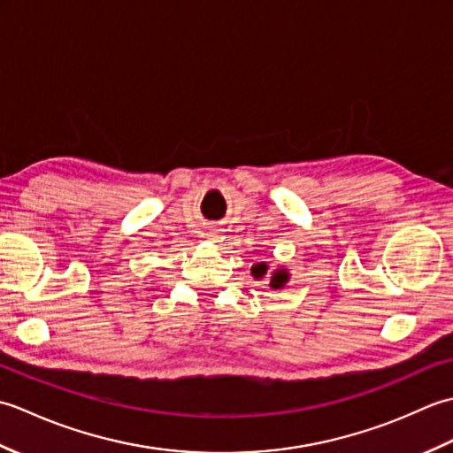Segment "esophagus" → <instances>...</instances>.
I'll return each instance as SVG.
<instances>
[{
    "label": "esophagus",
    "instance_id": "34e87169",
    "mask_svg": "<svg viewBox=\"0 0 453 453\" xmlns=\"http://www.w3.org/2000/svg\"><path fill=\"white\" fill-rule=\"evenodd\" d=\"M206 237L210 239V242H214V243H216L218 239H219V237H218V234H216V229H211V232H208V234H206Z\"/></svg>",
    "mask_w": 453,
    "mask_h": 453
}]
</instances>
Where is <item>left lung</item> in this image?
I'll list each match as a JSON object with an SVG mask.
<instances>
[{"instance_id": "left-lung-1", "label": "left lung", "mask_w": 453, "mask_h": 453, "mask_svg": "<svg viewBox=\"0 0 453 453\" xmlns=\"http://www.w3.org/2000/svg\"><path fill=\"white\" fill-rule=\"evenodd\" d=\"M251 273H253V276L257 278V280H263V278H271V284H268V286L274 288V290H278V288H284L286 282H288V278H290V274H288L286 268H278V271H274L271 274V273H268V265L266 263L255 265L251 268Z\"/></svg>"}]
</instances>
